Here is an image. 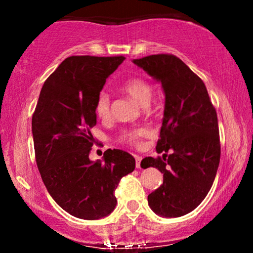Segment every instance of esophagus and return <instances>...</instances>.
<instances>
[{"mask_svg": "<svg viewBox=\"0 0 253 253\" xmlns=\"http://www.w3.org/2000/svg\"><path fill=\"white\" fill-rule=\"evenodd\" d=\"M135 157V167L140 168V163H141V157L140 156H134Z\"/></svg>", "mask_w": 253, "mask_h": 253, "instance_id": "obj_1", "label": "esophagus"}]
</instances>
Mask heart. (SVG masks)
<instances>
[{
	"instance_id": "1",
	"label": "heart",
	"mask_w": 253,
	"mask_h": 253,
	"mask_svg": "<svg viewBox=\"0 0 253 253\" xmlns=\"http://www.w3.org/2000/svg\"><path fill=\"white\" fill-rule=\"evenodd\" d=\"M121 89L140 106H147L153 96L152 84L144 77L129 78L126 82H124ZM95 113L100 119H107L109 117L110 97L106 91H101L97 95L96 101H95ZM149 134L150 129L147 127H134V128L123 130L119 134L118 140L120 143L138 146V145H140L144 136H147Z\"/></svg>"
}]
</instances>
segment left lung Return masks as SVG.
<instances>
[{
    "label": "left lung",
    "instance_id": "obj_1",
    "mask_svg": "<svg viewBox=\"0 0 253 253\" xmlns=\"http://www.w3.org/2000/svg\"><path fill=\"white\" fill-rule=\"evenodd\" d=\"M133 63L159 81L165 94L156 146L163 158L141 161L144 169L155 167L163 173V184L147 197L149 206L161 216L185 215L207 196L216 176L221 153L216 110L203 81L178 57L152 54Z\"/></svg>",
    "mask_w": 253,
    "mask_h": 253
}]
</instances>
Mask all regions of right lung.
Here are the masks:
<instances>
[{
	"label": "right lung",
	"instance_id": "obj_1",
	"mask_svg": "<svg viewBox=\"0 0 253 253\" xmlns=\"http://www.w3.org/2000/svg\"><path fill=\"white\" fill-rule=\"evenodd\" d=\"M124 56H71L43 83L32 117L38 169L52 199L71 215L96 220L114 211V191L135 159L123 150H107L91 162L96 143L95 101Z\"/></svg>",
	"mask_w": 253,
	"mask_h": 253
}]
</instances>
